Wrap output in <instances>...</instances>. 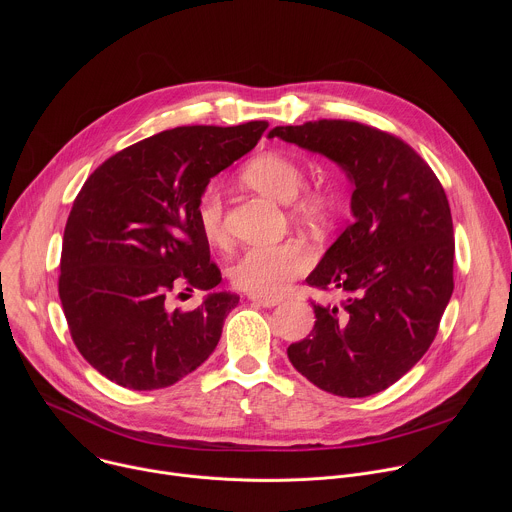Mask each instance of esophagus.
I'll return each mask as SVG.
<instances>
[{
	"label": "esophagus",
	"mask_w": 512,
	"mask_h": 512,
	"mask_svg": "<svg viewBox=\"0 0 512 512\" xmlns=\"http://www.w3.org/2000/svg\"><path fill=\"white\" fill-rule=\"evenodd\" d=\"M249 300L259 304V306H263V308H273V306H277L281 302L279 298H265V296H255V294H249Z\"/></svg>",
	"instance_id": "esophagus-1"
}]
</instances>
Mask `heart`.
Listing matches in <instances>:
<instances>
[{
  "instance_id": "1",
  "label": "heart",
  "mask_w": 512,
  "mask_h": 512,
  "mask_svg": "<svg viewBox=\"0 0 512 512\" xmlns=\"http://www.w3.org/2000/svg\"><path fill=\"white\" fill-rule=\"evenodd\" d=\"M241 178L261 194L287 202L291 214L308 225H322L332 214V194L324 186H304L306 174L300 162L279 152H267L253 158L241 172ZM196 221L202 237L221 247L227 243V225L223 198L214 186H208L196 204ZM312 267V253L298 241L277 245H255L245 249L231 267L233 283L255 296H281L289 283Z\"/></svg>"
}]
</instances>
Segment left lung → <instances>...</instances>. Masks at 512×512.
<instances>
[{
    "instance_id": "left-lung-1",
    "label": "left lung",
    "mask_w": 512,
    "mask_h": 512,
    "mask_svg": "<svg viewBox=\"0 0 512 512\" xmlns=\"http://www.w3.org/2000/svg\"><path fill=\"white\" fill-rule=\"evenodd\" d=\"M269 137L336 162L354 184L352 223L308 283L342 289L314 304V330L289 344L296 371L326 393L369 397L399 381L431 346L454 291V225L446 192L403 139L371 125L320 119Z\"/></svg>"
}]
</instances>
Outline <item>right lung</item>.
Segmentation results:
<instances>
[{"instance_id": "right-lung-1", "label": "right lung", "mask_w": 512, "mask_h": 512, "mask_svg": "<svg viewBox=\"0 0 512 512\" xmlns=\"http://www.w3.org/2000/svg\"><path fill=\"white\" fill-rule=\"evenodd\" d=\"M267 125L156 133L105 160L81 188L64 227L58 296L79 352L109 381L133 391L170 387L221 340L239 296L216 291L190 312L166 300L180 285L221 283L196 204Z\"/></svg>"}]
</instances>
